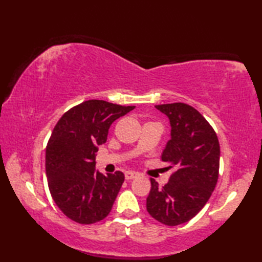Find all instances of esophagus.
<instances>
[{
	"mask_svg": "<svg viewBox=\"0 0 262 262\" xmlns=\"http://www.w3.org/2000/svg\"><path fill=\"white\" fill-rule=\"evenodd\" d=\"M138 174L137 172H134V171H127V172H125V178L127 180H132V179H135V178H137Z\"/></svg>",
	"mask_w": 262,
	"mask_h": 262,
	"instance_id": "1",
	"label": "esophagus"
}]
</instances>
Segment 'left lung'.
<instances>
[{
  "mask_svg": "<svg viewBox=\"0 0 262 262\" xmlns=\"http://www.w3.org/2000/svg\"><path fill=\"white\" fill-rule=\"evenodd\" d=\"M170 121L171 133L162 160L177 166L164 187L151 179L146 199L148 214L160 223L176 226L196 216L216 187L220 143L216 133L198 111L186 103L155 105Z\"/></svg>",
  "mask_w": 262,
  "mask_h": 262,
  "instance_id": "obj_1",
  "label": "left lung"
}]
</instances>
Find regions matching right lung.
Masks as SVG:
<instances>
[{
  "label": "right lung",
  "instance_id": "obj_1",
  "mask_svg": "<svg viewBox=\"0 0 262 262\" xmlns=\"http://www.w3.org/2000/svg\"><path fill=\"white\" fill-rule=\"evenodd\" d=\"M135 107L88 100L65 113L46 147V176L57 207L72 221L93 224L110 213L125 176H103L96 169L99 145L111 124Z\"/></svg>",
  "mask_w": 262,
  "mask_h": 262
}]
</instances>
